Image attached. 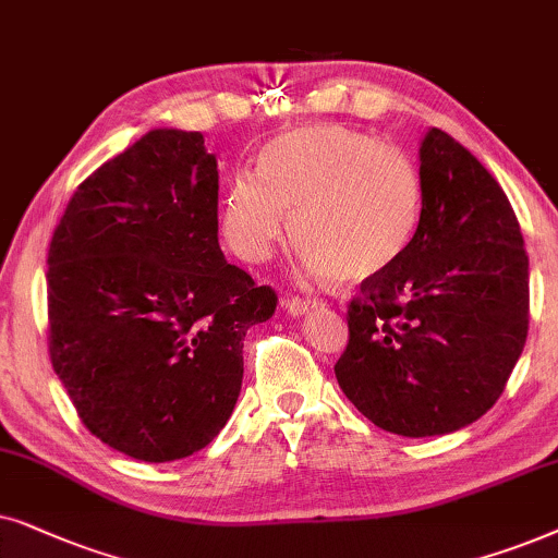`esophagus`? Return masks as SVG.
<instances>
[{
    "label": "esophagus",
    "instance_id": "esophagus-1",
    "mask_svg": "<svg viewBox=\"0 0 558 558\" xmlns=\"http://www.w3.org/2000/svg\"><path fill=\"white\" fill-rule=\"evenodd\" d=\"M283 306L288 308V314L291 316H301V314H308L311 308H316V301L301 299V295H288V299L283 301Z\"/></svg>",
    "mask_w": 558,
    "mask_h": 558
}]
</instances>
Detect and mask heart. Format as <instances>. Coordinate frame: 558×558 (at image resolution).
Masks as SVG:
<instances>
[{
	"mask_svg": "<svg viewBox=\"0 0 558 558\" xmlns=\"http://www.w3.org/2000/svg\"><path fill=\"white\" fill-rule=\"evenodd\" d=\"M311 280L377 278L400 263L423 217L415 162L369 132L318 124L265 145L225 196V234L247 263H265L291 232Z\"/></svg>",
	"mask_w": 558,
	"mask_h": 558,
	"instance_id": "heart-1",
	"label": "heart"
}]
</instances>
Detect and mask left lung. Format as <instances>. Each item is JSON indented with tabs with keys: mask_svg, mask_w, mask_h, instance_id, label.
<instances>
[{
	"mask_svg": "<svg viewBox=\"0 0 558 558\" xmlns=\"http://www.w3.org/2000/svg\"><path fill=\"white\" fill-rule=\"evenodd\" d=\"M423 217L400 263L362 280L333 373L356 411L398 436L477 421L529 337V255L489 170L441 130L421 143Z\"/></svg>",
	"mask_w": 558,
	"mask_h": 558,
	"instance_id": "1",
	"label": "left lung"
}]
</instances>
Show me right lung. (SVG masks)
I'll return each instance as SVG.
<instances>
[{"label": "right lung", "mask_w": 558, "mask_h": 558, "mask_svg": "<svg viewBox=\"0 0 558 558\" xmlns=\"http://www.w3.org/2000/svg\"><path fill=\"white\" fill-rule=\"evenodd\" d=\"M48 352L78 418L140 462L225 428L242 341L278 293L219 247V170L202 132L153 130L73 191L48 250Z\"/></svg>", "instance_id": "add662e5"}]
</instances>
